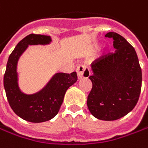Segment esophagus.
Masks as SVG:
<instances>
[{
  "label": "esophagus",
  "instance_id": "34e87169",
  "mask_svg": "<svg viewBox=\"0 0 148 148\" xmlns=\"http://www.w3.org/2000/svg\"><path fill=\"white\" fill-rule=\"evenodd\" d=\"M77 77L79 80L82 78L89 77V76L91 74L89 67L85 65H80L79 66H77Z\"/></svg>",
  "mask_w": 148,
  "mask_h": 148
}]
</instances>
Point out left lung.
<instances>
[{
	"mask_svg": "<svg viewBox=\"0 0 148 148\" xmlns=\"http://www.w3.org/2000/svg\"><path fill=\"white\" fill-rule=\"evenodd\" d=\"M112 38L114 53L101 56L92 63L89 79L92 88L87 107L96 118L114 121L135 107L142 88V69L135 49L121 35L108 32Z\"/></svg>",
	"mask_w": 148,
	"mask_h": 148,
	"instance_id": "obj_1",
	"label": "left lung"
}]
</instances>
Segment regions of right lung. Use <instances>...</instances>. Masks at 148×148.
I'll use <instances>...</instances> for the list:
<instances>
[{
  "instance_id": "add662e5",
  "label": "right lung",
  "mask_w": 148,
  "mask_h": 148,
  "mask_svg": "<svg viewBox=\"0 0 148 148\" xmlns=\"http://www.w3.org/2000/svg\"><path fill=\"white\" fill-rule=\"evenodd\" d=\"M51 36L30 34L16 45L8 58L4 75V87L11 109L21 118L27 122L49 121L58 113L66 90L77 81L76 71L71 74L59 72L49 81L40 92L31 95L23 93L19 88L17 62L29 45H47Z\"/></svg>"
}]
</instances>
